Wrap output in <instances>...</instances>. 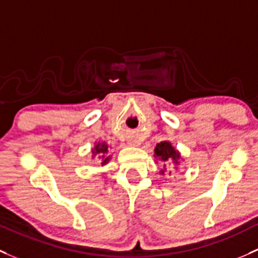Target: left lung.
Wrapping results in <instances>:
<instances>
[{
    "label": "left lung",
    "mask_w": 258,
    "mask_h": 258,
    "mask_svg": "<svg viewBox=\"0 0 258 258\" xmlns=\"http://www.w3.org/2000/svg\"><path fill=\"white\" fill-rule=\"evenodd\" d=\"M153 156L157 161L161 162L162 165H163V169H161L159 174H164V170H167V165L169 164L175 165V168H178L181 161L180 153L173 147L169 141H163L161 143H157Z\"/></svg>",
    "instance_id": "8db88e82"
}]
</instances>
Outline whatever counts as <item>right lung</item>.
I'll return each mask as SVG.
<instances>
[{
  "label": "right lung",
  "mask_w": 258,
  "mask_h": 258,
  "mask_svg": "<svg viewBox=\"0 0 258 258\" xmlns=\"http://www.w3.org/2000/svg\"><path fill=\"white\" fill-rule=\"evenodd\" d=\"M91 152H93V158L97 157V158L101 159L102 165L107 164L110 162V147H108L106 142H95V146Z\"/></svg>",
  "instance_id": "obj_1"
}]
</instances>
